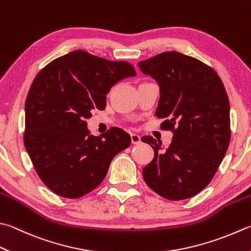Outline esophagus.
Here are the masks:
<instances>
[{
    "mask_svg": "<svg viewBox=\"0 0 251 251\" xmlns=\"http://www.w3.org/2000/svg\"><path fill=\"white\" fill-rule=\"evenodd\" d=\"M131 142H132V144H139V143H141V136L138 135V134L132 133L131 134Z\"/></svg>",
    "mask_w": 251,
    "mask_h": 251,
    "instance_id": "obj_1",
    "label": "esophagus"
}]
</instances>
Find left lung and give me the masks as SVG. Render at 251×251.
<instances>
[{"label": "left lung", "instance_id": "1", "mask_svg": "<svg viewBox=\"0 0 251 251\" xmlns=\"http://www.w3.org/2000/svg\"><path fill=\"white\" fill-rule=\"evenodd\" d=\"M159 86L155 116L173 130L169 148L151 135L142 138L154 150L143 168L146 184L165 199H189L202 191L223 160L230 140L229 101L213 69L176 51L163 52L138 63Z\"/></svg>", "mask_w": 251, "mask_h": 251}]
</instances>
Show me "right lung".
<instances>
[{
  "mask_svg": "<svg viewBox=\"0 0 251 251\" xmlns=\"http://www.w3.org/2000/svg\"><path fill=\"white\" fill-rule=\"evenodd\" d=\"M136 72L125 61L83 50L55 59L37 75L25 103L24 143L38 176L51 191L77 199L98 187L130 135L111 127L94 136L86 119L103 110L112 86Z\"/></svg>",
  "mask_w": 251,
  "mask_h": 251,
  "instance_id": "add662e5",
  "label": "right lung"
}]
</instances>
